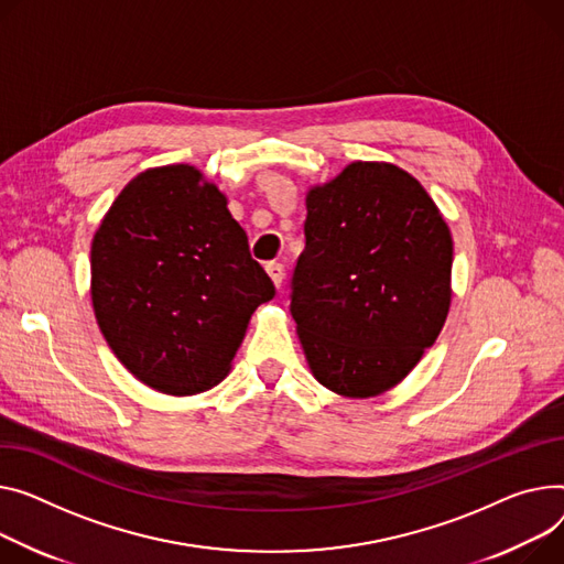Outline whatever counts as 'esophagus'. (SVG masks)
Masks as SVG:
<instances>
[{
    "instance_id": "obj_1",
    "label": "esophagus",
    "mask_w": 564,
    "mask_h": 564,
    "mask_svg": "<svg viewBox=\"0 0 564 564\" xmlns=\"http://www.w3.org/2000/svg\"><path fill=\"white\" fill-rule=\"evenodd\" d=\"M268 274H270L272 283L276 285V290H281L283 279H285V270H283L281 262H270V265H268Z\"/></svg>"
}]
</instances>
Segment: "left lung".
I'll return each mask as SVG.
<instances>
[{
    "instance_id": "8db88e82",
    "label": "left lung",
    "mask_w": 564,
    "mask_h": 564,
    "mask_svg": "<svg viewBox=\"0 0 564 564\" xmlns=\"http://www.w3.org/2000/svg\"><path fill=\"white\" fill-rule=\"evenodd\" d=\"M304 234L290 313L313 377L349 399L392 390L452 306L448 224L415 176L356 161L308 187Z\"/></svg>"
}]
</instances>
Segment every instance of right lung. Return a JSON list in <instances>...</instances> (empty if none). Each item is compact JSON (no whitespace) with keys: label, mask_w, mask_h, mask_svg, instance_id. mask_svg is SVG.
<instances>
[{"label":"right lung","mask_w":564,"mask_h":564,"mask_svg":"<svg viewBox=\"0 0 564 564\" xmlns=\"http://www.w3.org/2000/svg\"><path fill=\"white\" fill-rule=\"evenodd\" d=\"M229 199L195 165L149 167L110 204L90 247L101 335L147 388L191 397L227 377L274 285Z\"/></svg>","instance_id":"right-lung-1"}]
</instances>
